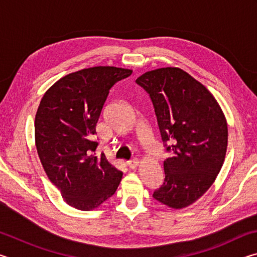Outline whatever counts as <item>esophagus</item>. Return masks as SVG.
I'll return each instance as SVG.
<instances>
[{
    "instance_id": "obj_1",
    "label": "esophagus",
    "mask_w": 257,
    "mask_h": 257,
    "mask_svg": "<svg viewBox=\"0 0 257 257\" xmlns=\"http://www.w3.org/2000/svg\"><path fill=\"white\" fill-rule=\"evenodd\" d=\"M139 164V161L137 159H134V160H130L127 162V165L130 169H136Z\"/></svg>"
}]
</instances>
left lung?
I'll return each mask as SVG.
<instances>
[{
	"mask_svg": "<svg viewBox=\"0 0 257 257\" xmlns=\"http://www.w3.org/2000/svg\"><path fill=\"white\" fill-rule=\"evenodd\" d=\"M136 82L150 94L161 137L171 152L163 162L164 182L153 197L181 210L206 193L222 168L227 120L210 90L180 68L147 71Z\"/></svg>",
	"mask_w": 257,
	"mask_h": 257,
	"instance_id": "obj_1",
	"label": "left lung"
}]
</instances>
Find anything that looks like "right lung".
Masks as SVG:
<instances>
[{
  "mask_svg": "<svg viewBox=\"0 0 257 257\" xmlns=\"http://www.w3.org/2000/svg\"><path fill=\"white\" fill-rule=\"evenodd\" d=\"M130 69L93 67L69 73L46 90L35 116V144L52 184L69 205L90 211L115 193L122 172L95 156L96 124L108 90Z\"/></svg>",
  "mask_w": 257,
  "mask_h": 257,
  "instance_id": "add662e5",
  "label": "right lung"
}]
</instances>
